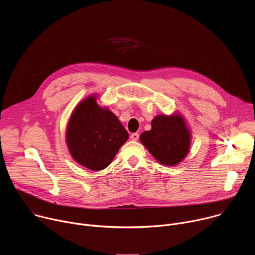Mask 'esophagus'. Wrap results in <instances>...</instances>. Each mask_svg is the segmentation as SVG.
<instances>
[{
	"label": "esophagus",
	"mask_w": 255,
	"mask_h": 255,
	"mask_svg": "<svg viewBox=\"0 0 255 255\" xmlns=\"http://www.w3.org/2000/svg\"><path fill=\"white\" fill-rule=\"evenodd\" d=\"M130 138H131L132 140L136 141V140L139 139V134H138V133H132V134L130 135Z\"/></svg>",
	"instance_id": "1"
}]
</instances>
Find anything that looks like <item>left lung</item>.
<instances>
[{
  "instance_id": "left-lung-1",
  "label": "left lung",
  "mask_w": 255,
  "mask_h": 255,
  "mask_svg": "<svg viewBox=\"0 0 255 255\" xmlns=\"http://www.w3.org/2000/svg\"><path fill=\"white\" fill-rule=\"evenodd\" d=\"M190 132L180 116L159 115L151 122V130L140 135V141L162 164L175 165L190 149Z\"/></svg>"
}]
</instances>
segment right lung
Instances as JSON below:
<instances>
[{"mask_svg": "<svg viewBox=\"0 0 255 255\" xmlns=\"http://www.w3.org/2000/svg\"><path fill=\"white\" fill-rule=\"evenodd\" d=\"M128 137L118 118L100 108L95 97L86 99L76 108L66 132L71 156L92 170H102L110 164Z\"/></svg>", "mask_w": 255, "mask_h": 255, "instance_id": "1", "label": "right lung"}]
</instances>
